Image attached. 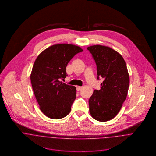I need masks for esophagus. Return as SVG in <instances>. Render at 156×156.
Returning <instances> with one entry per match:
<instances>
[{
	"instance_id": "esophagus-1",
	"label": "esophagus",
	"mask_w": 156,
	"mask_h": 156,
	"mask_svg": "<svg viewBox=\"0 0 156 156\" xmlns=\"http://www.w3.org/2000/svg\"><path fill=\"white\" fill-rule=\"evenodd\" d=\"M82 88V87H79V86H77L76 87V89H77V91H79V90H80V89Z\"/></svg>"
}]
</instances>
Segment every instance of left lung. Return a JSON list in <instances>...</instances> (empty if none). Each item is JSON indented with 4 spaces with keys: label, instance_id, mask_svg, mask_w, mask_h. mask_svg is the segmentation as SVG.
Segmentation results:
<instances>
[{
    "label": "left lung",
    "instance_id": "1",
    "mask_svg": "<svg viewBox=\"0 0 156 156\" xmlns=\"http://www.w3.org/2000/svg\"><path fill=\"white\" fill-rule=\"evenodd\" d=\"M97 65V79H104L101 89L89 98V112L95 119L105 122L113 119L126 100L130 79L122 56L111 48L101 45L88 47Z\"/></svg>",
    "mask_w": 156,
    "mask_h": 156
}]
</instances>
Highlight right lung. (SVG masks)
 Returning a JSON list of instances; mask_svg holds the SVG:
<instances>
[{
    "instance_id": "1",
    "label": "right lung",
    "mask_w": 156,
    "mask_h": 156,
    "mask_svg": "<svg viewBox=\"0 0 156 156\" xmlns=\"http://www.w3.org/2000/svg\"><path fill=\"white\" fill-rule=\"evenodd\" d=\"M82 51L79 46L59 44L48 47L36 59L30 80L40 109L47 117L61 119L71 111L76 97V88L62 83L61 79L67 76L68 63Z\"/></svg>"
}]
</instances>
